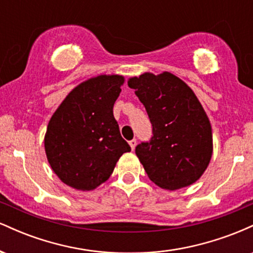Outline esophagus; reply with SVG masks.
I'll return each instance as SVG.
<instances>
[{
    "instance_id": "34e87169",
    "label": "esophagus",
    "mask_w": 253,
    "mask_h": 253,
    "mask_svg": "<svg viewBox=\"0 0 253 253\" xmlns=\"http://www.w3.org/2000/svg\"><path fill=\"white\" fill-rule=\"evenodd\" d=\"M128 144H129L130 149H132V151H133V150L135 149V146H136V140H135V139H132V140L128 141Z\"/></svg>"
}]
</instances>
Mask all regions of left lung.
<instances>
[{"mask_svg":"<svg viewBox=\"0 0 253 253\" xmlns=\"http://www.w3.org/2000/svg\"><path fill=\"white\" fill-rule=\"evenodd\" d=\"M127 83L135 90L153 127L150 143L135 147L149 178L165 190L194 184L213 155L211 125L195 92L168 71L144 72Z\"/></svg>","mask_w":253,"mask_h":253,"instance_id":"8db88e82","label":"left lung"}]
</instances>
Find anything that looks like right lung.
<instances>
[{"mask_svg":"<svg viewBox=\"0 0 253 253\" xmlns=\"http://www.w3.org/2000/svg\"><path fill=\"white\" fill-rule=\"evenodd\" d=\"M124 83L121 75L88 78L66 95L48 121L43 138L48 164L74 189H96L130 151L113 115Z\"/></svg>","mask_w":253,"mask_h":253,"instance_id":"right-lung-1","label":"right lung"}]
</instances>
